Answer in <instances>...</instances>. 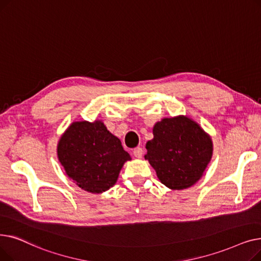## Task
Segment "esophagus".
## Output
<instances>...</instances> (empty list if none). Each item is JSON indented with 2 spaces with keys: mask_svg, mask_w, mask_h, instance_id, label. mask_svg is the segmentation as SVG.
Instances as JSON below:
<instances>
[{
  "mask_svg": "<svg viewBox=\"0 0 261 261\" xmlns=\"http://www.w3.org/2000/svg\"><path fill=\"white\" fill-rule=\"evenodd\" d=\"M133 155H134L135 157H137V158H141V157L143 156V150H142V147H140V146L135 147L134 151H133Z\"/></svg>",
  "mask_w": 261,
  "mask_h": 261,
  "instance_id": "1",
  "label": "esophagus"
}]
</instances>
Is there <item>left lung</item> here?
<instances>
[{
    "label": "left lung",
    "mask_w": 261,
    "mask_h": 261,
    "mask_svg": "<svg viewBox=\"0 0 261 261\" xmlns=\"http://www.w3.org/2000/svg\"><path fill=\"white\" fill-rule=\"evenodd\" d=\"M145 159L168 188L191 187L203 175L213 155V142L197 123L187 117L166 118L153 128Z\"/></svg>",
    "instance_id": "left-lung-1"
}]
</instances>
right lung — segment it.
Returning a JSON list of instances; mask_svg holds the SVG:
<instances>
[{"label": "right lung", "instance_id": "obj_1", "mask_svg": "<svg viewBox=\"0 0 261 261\" xmlns=\"http://www.w3.org/2000/svg\"><path fill=\"white\" fill-rule=\"evenodd\" d=\"M57 154L67 175L91 193L113 187L124 163L130 160L101 121L72 123L59 140Z\"/></svg>", "mask_w": 261, "mask_h": 261}]
</instances>
